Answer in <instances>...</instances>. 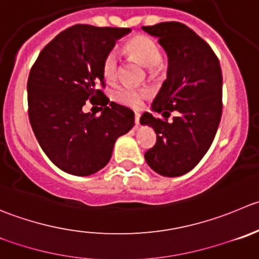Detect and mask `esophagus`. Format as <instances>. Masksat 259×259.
<instances>
[{"mask_svg": "<svg viewBox=\"0 0 259 259\" xmlns=\"http://www.w3.org/2000/svg\"><path fill=\"white\" fill-rule=\"evenodd\" d=\"M135 125H139L140 124V115L139 114H135Z\"/></svg>", "mask_w": 259, "mask_h": 259, "instance_id": "obj_1", "label": "esophagus"}]
</instances>
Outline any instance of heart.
Wrapping results in <instances>:
<instances>
[{"instance_id":"1","label":"heart","mask_w":259,"mask_h":259,"mask_svg":"<svg viewBox=\"0 0 259 259\" xmlns=\"http://www.w3.org/2000/svg\"><path fill=\"white\" fill-rule=\"evenodd\" d=\"M126 52L142 63L145 67L157 66L160 62V50L157 42L147 35H138L130 39L125 47ZM119 73V57L116 52L111 50L105 55L102 60V76L106 81L114 82ZM150 91L148 89H132V87H119L114 91L115 101L122 106L138 110L143 106L145 100L149 97Z\"/></svg>"}]
</instances>
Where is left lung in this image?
<instances>
[{
	"label": "left lung",
	"mask_w": 259,
	"mask_h": 259,
	"mask_svg": "<svg viewBox=\"0 0 259 259\" xmlns=\"http://www.w3.org/2000/svg\"><path fill=\"white\" fill-rule=\"evenodd\" d=\"M142 29L157 36L168 55L167 79L153 101L163 117L149 112L140 117L157 134L144 157L157 173L177 177L202 159L217 134L223 111L222 68L210 45L185 24L160 22ZM170 112L178 115L168 122Z\"/></svg>",
	"instance_id": "1"
}]
</instances>
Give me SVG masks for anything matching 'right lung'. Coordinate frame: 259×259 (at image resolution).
Returning <instances> with one entry per match:
<instances>
[{"label":"right lung","instance_id":"right-lung-1","mask_svg":"<svg viewBox=\"0 0 259 259\" xmlns=\"http://www.w3.org/2000/svg\"><path fill=\"white\" fill-rule=\"evenodd\" d=\"M127 32V27L74 25L45 45L31 67L32 132L48 158L69 175L90 176L104 168L117 138L134 126V112L102 91V60ZM89 99L102 106L100 117L83 112Z\"/></svg>","mask_w":259,"mask_h":259}]
</instances>
